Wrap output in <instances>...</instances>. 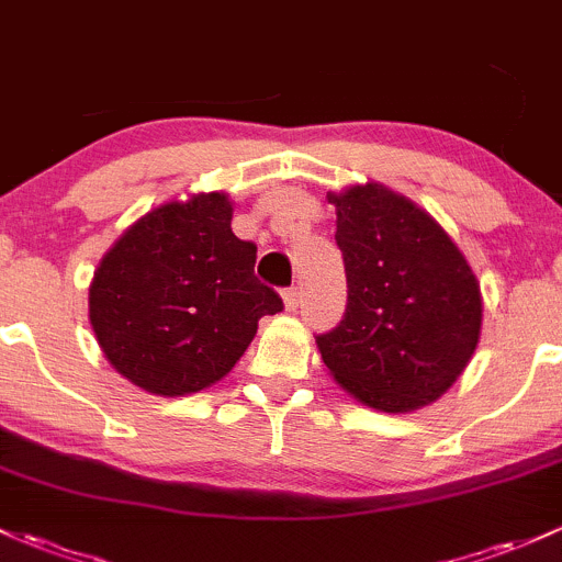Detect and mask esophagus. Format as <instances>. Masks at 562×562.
<instances>
[{"mask_svg":"<svg viewBox=\"0 0 562 562\" xmlns=\"http://www.w3.org/2000/svg\"><path fill=\"white\" fill-rule=\"evenodd\" d=\"M300 300H303V289L300 286H292L283 292V305H286V311H297Z\"/></svg>","mask_w":562,"mask_h":562,"instance_id":"esophagus-1","label":"esophagus"}]
</instances>
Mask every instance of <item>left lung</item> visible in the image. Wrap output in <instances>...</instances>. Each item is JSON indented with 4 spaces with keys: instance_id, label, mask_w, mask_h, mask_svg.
<instances>
[{
    "instance_id": "1",
    "label": "left lung",
    "mask_w": 562,
    "mask_h": 562,
    "mask_svg": "<svg viewBox=\"0 0 562 562\" xmlns=\"http://www.w3.org/2000/svg\"><path fill=\"white\" fill-rule=\"evenodd\" d=\"M346 316L316 337L329 375L367 407L413 413L461 378L482 329L472 265L428 211L378 182L327 192Z\"/></svg>"
}]
</instances>
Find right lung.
I'll return each instance as SVG.
<instances>
[{"mask_svg": "<svg viewBox=\"0 0 562 562\" xmlns=\"http://www.w3.org/2000/svg\"><path fill=\"white\" fill-rule=\"evenodd\" d=\"M227 192H195L136 220L101 257L88 316L106 361L155 396L209 389L233 370L262 316L283 311L235 238Z\"/></svg>", "mask_w": 562, "mask_h": 562, "instance_id": "1", "label": "right lung"}]
</instances>
